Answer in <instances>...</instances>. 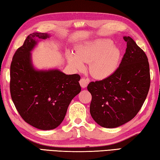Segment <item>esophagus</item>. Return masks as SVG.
Returning a JSON list of instances; mask_svg holds the SVG:
<instances>
[{"mask_svg":"<svg viewBox=\"0 0 160 160\" xmlns=\"http://www.w3.org/2000/svg\"><path fill=\"white\" fill-rule=\"evenodd\" d=\"M88 83H89V81L88 80H86L85 78H81L80 80V85L82 88H85Z\"/></svg>","mask_w":160,"mask_h":160,"instance_id":"34e87169","label":"esophagus"}]
</instances>
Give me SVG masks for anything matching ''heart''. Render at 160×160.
Masks as SVG:
<instances>
[{"label":"heart","mask_w":160,"mask_h":160,"mask_svg":"<svg viewBox=\"0 0 160 160\" xmlns=\"http://www.w3.org/2000/svg\"><path fill=\"white\" fill-rule=\"evenodd\" d=\"M120 51L107 39H99L78 46L75 55L69 53L67 58L75 70L84 68L83 63H90L89 71L94 78L104 79L116 70L120 58Z\"/></svg>","instance_id":"heart-1"}]
</instances>
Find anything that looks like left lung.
<instances>
[{"label": "left lung", "mask_w": 160, "mask_h": 160, "mask_svg": "<svg viewBox=\"0 0 160 160\" xmlns=\"http://www.w3.org/2000/svg\"><path fill=\"white\" fill-rule=\"evenodd\" d=\"M119 67L109 77L91 82L90 114L104 128H116L133 118L147 97L150 85V66L145 53L130 37Z\"/></svg>", "instance_id": "1"}]
</instances>
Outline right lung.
<instances>
[{"mask_svg":"<svg viewBox=\"0 0 160 160\" xmlns=\"http://www.w3.org/2000/svg\"><path fill=\"white\" fill-rule=\"evenodd\" d=\"M48 37L47 33L29 34L15 51L10 66V90L16 109L25 122L44 131L60 125L70 102L81 91L79 75L34 68L31 51L39 40Z\"/></svg>","mask_w":160,"mask_h":160,"instance_id":"add662e5","label":"right lung"}]
</instances>
